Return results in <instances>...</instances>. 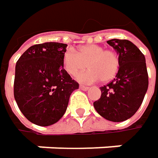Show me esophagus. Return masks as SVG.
Instances as JSON below:
<instances>
[{"instance_id":"esophagus-1","label":"esophagus","mask_w":158,"mask_h":158,"mask_svg":"<svg viewBox=\"0 0 158 158\" xmlns=\"http://www.w3.org/2000/svg\"><path fill=\"white\" fill-rule=\"evenodd\" d=\"M80 89L83 90V91H87V90L89 89V87H88V86H85V85H80Z\"/></svg>"}]
</instances>
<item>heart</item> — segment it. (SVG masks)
I'll return each mask as SVG.
<instances>
[{"label":"heart","mask_w":158,"mask_h":158,"mask_svg":"<svg viewBox=\"0 0 158 158\" xmlns=\"http://www.w3.org/2000/svg\"><path fill=\"white\" fill-rule=\"evenodd\" d=\"M63 64L65 71L74 76L85 67L90 69L77 75L81 83L90 84L101 79L102 82L111 81L118 73L119 59L115 51L104 49L96 44L81 46L78 51L73 48H68L63 55Z\"/></svg>","instance_id":"obj_1"}]
</instances>
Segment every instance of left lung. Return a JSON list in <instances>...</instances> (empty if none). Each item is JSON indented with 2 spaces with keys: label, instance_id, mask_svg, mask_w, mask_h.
Masks as SVG:
<instances>
[{
  "label": "left lung",
  "instance_id": "obj_1",
  "mask_svg": "<svg viewBox=\"0 0 158 158\" xmlns=\"http://www.w3.org/2000/svg\"><path fill=\"white\" fill-rule=\"evenodd\" d=\"M117 51L119 68L116 77L100 87L102 95L94 102L96 111L114 122L131 118L140 107L148 87V74L145 56L127 40H108Z\"/></svg>",
  "mask_w": 158,
  "mask_h": 158
}]
</instances>
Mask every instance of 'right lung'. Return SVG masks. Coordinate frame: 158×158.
Masks as SVG:
<instances>
[{
  "label": "right lung",
  "instance_id": "right-lung-1",
  "mask_svg": "<svg viewBox=\"0 0 158 158\" xmlns=\"http://www.w3.org/2000/svg\"><path fill=\"white\" fill-rule=\"evenodd\" d=\"M66 44L46 42L25 51L15 67L14 98L22 114L46 127L64 114L69 98L79 84L64 69Z\"/></svg>",
  "mask_w": 158,
  "mask_h": 158
}]
</instances>
